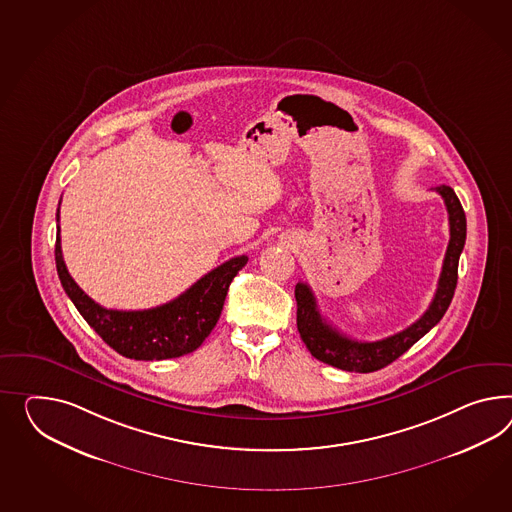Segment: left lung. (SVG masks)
<instances>
[{
    "instance_id": "left-lung-1",
    "label": "left lung",
    "mask_w": 512,
    "mask_h": 512,
    "mask_svg": "<svg viewBox=\"0 0 512 512\" xmlns=\"http://www.w3.org/2000/svg\"><path fill=\"white\" fill-rule=\"evenodd\" d=\"M446 202L449 215V245L438 280V288L427 312L416 323L379 341H356L341 334L340 330L327 323L319 314L317 301L308 284L299 282L295 286L297 299V328L304 345L317 360L328 366L338 367L354 373H371L392 364L403 353L421 340L431 328L444 317L451 304L459 278L460 252L466 243V215L460 200L449 185H438L434 189Z\"/></svg>"
}]
</instances>
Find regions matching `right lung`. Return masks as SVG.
I'll list each match as a JSON object with an SVG mask.
<instances>
[{
  "mask_svg": "<svg viewBox=\"0 0 512 512\" xmlns=\"http://www.w3.org/2000/svg\"><path fill=\"white\" fill-rule=\"evenodd\" d=\"M55 217L59 223V210ZM57 232H61L59 226ZM247 260V256H236L221 263L167 304L124 312L107 310L79 288L66 269L61 234H57L55 241L57 275L66 295L109 347L133 360L178 358L198 349L217 325L228 288L234 276L247 265Z\"/></svg>",
  "mask_w": 512,
  "mask_h": 512,
  "instance_id": "add662e5",
  "label": "right lung"
}]
</instances>
